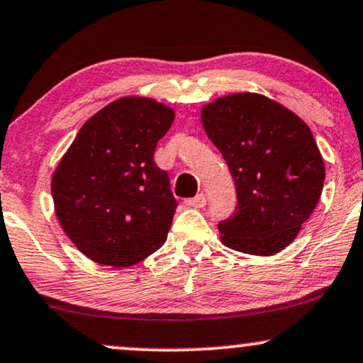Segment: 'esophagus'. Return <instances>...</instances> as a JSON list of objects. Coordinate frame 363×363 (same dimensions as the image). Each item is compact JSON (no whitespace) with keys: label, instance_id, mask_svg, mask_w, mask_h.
<instances>
[{"label":"esophagus","instance_id":"1","mask_svg":"<svg viewBox=\"0 0 363 363\" xmlns=\"http://www.w3.org/2000/svg\"><path fill=\"white\" fill-rule=\"evenodd\" d=\"M204 204H206V196L204 194H198L194 198L186 199V206L189 208H204Z\"/></svg>","mask_w":363,"mask_h":363}]
</instances>
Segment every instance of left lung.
I'll return each instance as SVG.
<instances>
[{
  "label": "left lung",
  "mask_w": 363,
  "mask_h": 363,
  "mask_svg": "<svg viewBox=\"0 0 363 363\" xmlns=\"http://www.w3.org/2000/svg\"><path fill=\"white\" fill-rule=\"evenodd\" d=\"M201 121L237 187L235 213L218 225L223 245L262 257L284 250L311 216L325 182L309 126L255 93L218 98L203 106Z\"/></svg>",
  "instance_id": "left-lung-1"
}]
</instances>
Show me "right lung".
<instances>
[{
  "label": "right lung",
  "instance_id": "1",
  "mask_svg": "<svg viewBox=\"0 0 363 363\" xmlns=\"http://www.w3.org/2000/svg\"><path fill=\"white\" fill-rule=\"evenodd\" d=\"M172 121V108L155 99H116L82 125L60 159L55 215L87 259L128 267L164 245L177 201L154 154Z\"/></svg>",
  "mask_w": 363,
  "mask_h": 363
}]
</instances>
